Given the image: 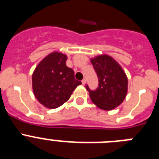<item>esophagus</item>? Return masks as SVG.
<instances>
[{"label": "esophagus", "instance_id": "obj_1", "mask_svg": "<svg viewBox=\"0 0 159 159\" xmlns=\"http://www.w3.org/2000/svg\"><path fill=\"white\" fill-rule=\"evenodd\" d=\"M82 84H84V85L85 84H86V80H85V79H84V80H82Z\"/></svg>", "mask_w": 159, "mask_h": 159}]
</instances>
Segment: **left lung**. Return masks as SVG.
Segmentation results:
<instances>
[{
  "label": "left lung",
  "instance_id": "left-lung-1",
  "mask_svg": "<svg viewBox=\"0 0 159 159\" xmlns=\"http://www.w3.org/2000/svg\"><path fill=\"white\" fill-rule=\"evenodd\" d=\"M99 87L92 91L87 85L90 98L102 110L111 111L123 102L127 93L128 80L122 67L108 55H100L91 59Z\"/></svg>",
  "mask_w": 159,
  "mask_h": 159
}]
</instances>
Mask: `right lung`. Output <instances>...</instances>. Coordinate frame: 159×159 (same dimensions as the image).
I'll return each mask as SVG.
<instances>
[{"instance_id": "add662e5", "label": "right lung", "mask_w": 159, "mask_h": 159, "mask_svg": "<svg viewBox=\"0 0 159 159\" xmlns=\"http://www.w3.org/2000/svg\"><path fill=\"white\" fill-rule=\"evenodd\" d=\"M67 56L53 52L40 61L32 74V90L43 106L54 109L63 105L82 83L76 80L74 71L66 66Z\"/></svg>"}]
</instances>
